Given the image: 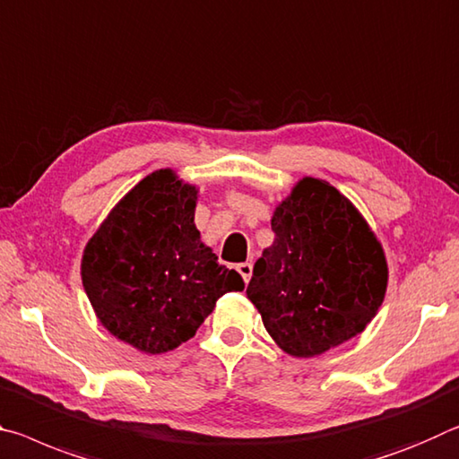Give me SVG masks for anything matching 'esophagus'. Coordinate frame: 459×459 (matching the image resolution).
<instances>
[{
  "mask_svg": "<svg viewBox=\"0 0 459 459\" xmlns=\"http://www.w3.org/2000/svg\"><path fill=\"white\" fill-rule=\"evenodd\" d=\"M238 273L242 274L244 282L250 281V276H252V264H250V262H242V264H238Z\"/></svg>",
  "mask_w": 459,
  "mask_h": 459,
  "instance_id": "34e87169",
  "label": "esophagus"
}]
</instances>
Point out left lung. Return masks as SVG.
<instances>
[{
  "mask_svg": "<svg viewBox=\"0 0 459 459\" xmlns=\"http://www.w3.org/2000/svg\"><path fill=\"white\" fill-rule=\"evenodd\" d=\"M273 231L246 292L274 342L311 358L364 332L385 299L388 268L354 205L305 177L276 207Z\"/></svg>",
  "mask_w": 459,
  "mask_h": 459,
  "instance_id": "left-lung-1",
  "label": "left lung"
}]
</instances>
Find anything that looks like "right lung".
<instances>
[{
  "label": "right lung",
  "mask_w": 459,
  "mask_h": 459,
  "mask_svg": "<svg viewBox=\"0 0 459 459\" xmlns=\"http://www.w3.org/2000/svg\"><path fill=\"white\" fill-rule=\"evenodd\" d=\"M197 189L172 170L148 175L117 203L82 254V287L117 340L162 354L191 340L225 292L242 290L195 228Z\"/></svg>",
  "instance_id": "1"
}]
</instances>
